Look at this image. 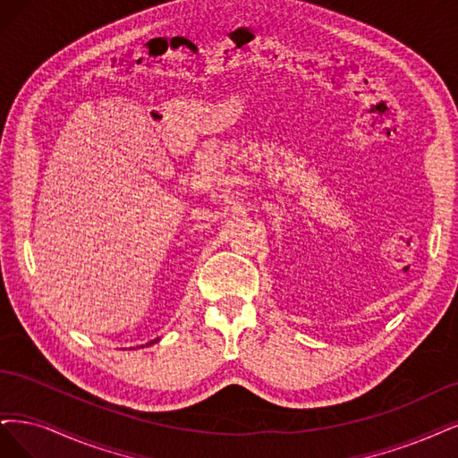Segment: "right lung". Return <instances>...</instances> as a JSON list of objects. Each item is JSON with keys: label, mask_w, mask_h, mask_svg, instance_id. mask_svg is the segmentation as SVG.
<instances>
[{"label": "right lung", "mask_w": 458, "mask_h": 458, "mask_svg": "<svg viewBox=\"0 0 458 458\" xmlns=\"http://www.w3.org/2000/svg\"><path fill=\"white\" fill-rule=\"evenodd\" d=\"M157 341H159V338H154V341H152V343H148L146 346H150V344H154V343H157Z\"/></svg>", "instance_id": "obj_1"}]
</instances>
